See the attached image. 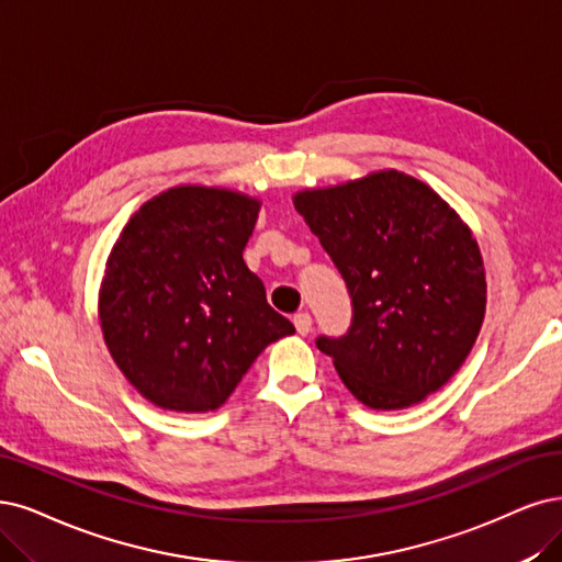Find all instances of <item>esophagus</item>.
Here are the masks:
<instances>
[{
    "label": "esophagus",
    "mask_w": 562,
    "mask_h": 562,
    "mask_svg": "<svg viewBox=\"0 0 562 562\" xmlns=\"http://www.w3.org/2000/svg\"><path fill=\"white\" fill-rule=\"evenodd\" d=\"M294 326L301 336H307L310 328H313V317H310L307 313H296L294 315Z\"/></svg>",
    "instance_id": "34e87169"
}]
</instances>
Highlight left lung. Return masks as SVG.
<instances>
[{"instance_id": "8db88e82", "label": "left lung", "mask_w": 562, "mask_h": 562, "mask_svg": "<svg viewBox=\"0 0 562 562\" xmlns=\"http://www.w3.org/2000/svg\"><path fill=\"white\" fill-rule=\"evenodd\" d=\"M351 299L340 338L319 336L340 380L372 409H403L445 386L486 310L480 247L428 184L398 171L294 196Z\"/></svg>"}]
</instances>
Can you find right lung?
I'll list each match as a JSON object with an SVG mask.
<instances>
[{"label":"right lung","instance_id":"1","mask_svg":"<svg viewBox=\"0 0 562 562\" xmlns=\"http://www.w3.org/2000/svg\"><path fill=\"white\" fill-rule=\"evenodd\" d=\"M259 201L173 187L122 228L103 273L99 319L111 357L143 398L217 409L263 347L294 334L243 261Z\"/></svg>","mask_w":562,"mask_h":562}]
</instances>
